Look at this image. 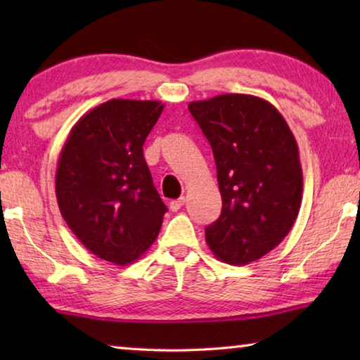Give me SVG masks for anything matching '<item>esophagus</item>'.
Here are the masks:
<instances>
[{"instance_id":"esophagus-1","label":"esophagus","mask_w":360,"mask_h":360,"mask_svg":"<svg viewBox=\"0 0 360 360\" xmlns=\"http://www.w3.org/2000/svg\"><path fill=\"white\" fill-rule=\"evenodd\" d=\"M184 203H186V198H184V197H181V198H178V200H173V202L169 203V210H172V211H178V210L182 208V206H184Z\"/></svg>"}]
</instances>
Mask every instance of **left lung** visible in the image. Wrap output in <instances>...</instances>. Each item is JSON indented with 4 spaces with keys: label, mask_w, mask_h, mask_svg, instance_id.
I'll list each match as a JSON object with an SVG mask.
<instances>
[{
    "label": "left lung",
    "mask_w": 360,
    "mask_h": 360,
    "mask_svg": "<svg viewBox=\"0 0 360 360\" xmlns=\"http://www.w3.org/2000/svg\"><path fill=\"white\" fill-rule=\"evenodd\" d=\"M214 154L222 211L205 230L216 257L246 265L289 233L302 205L298 146L278 109L254 95L188 103Z\"/></svg>",
    "instance_id": "8db88e82"
}]
</instances>
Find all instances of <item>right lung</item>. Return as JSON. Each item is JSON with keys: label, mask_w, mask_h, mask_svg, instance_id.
Masks as SVG:
<instances>
[{"label": "right lung", "mask_w": 360, "mask_h": 360, "mask_svg": "<svg viewBox=\"0 0 360 360\" xmlns=\"http://www.w3.org/2000/svg\"><path fill=\"white\" fill-rule=\"evenodd\" d=\"M163 106L109 100L76 122L60 152V212L90 252L115 265L131 264L148 251L167 212L143 154Z\"/></svg>", "instance_id": "1"}]
</instances>
